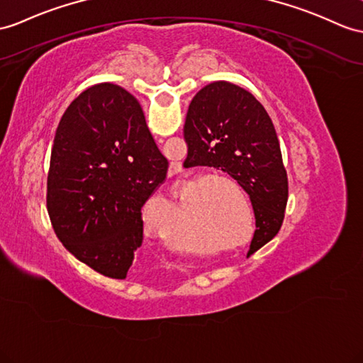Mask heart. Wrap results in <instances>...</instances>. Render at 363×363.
Wrapping results in <instances>:
<instances>
[{"mask_svg": "<svg viewBox=\"0 0 363 363\" xmlns=\"http://www.w3.org/2000/svg\"><path fill=\"white\" fill-rule=\"evenodd\" d=\"M147 228L149 229H151V231H152V234H155V235H158V231H157V228L155 226H152V225H149L147 223ZM172 246H174V248H177V243L172 240ZM179 248L180 250H186L188 248V245L186 243H180V246H179Z\"/></svg>", "mask_w": 363, "mask_h": 363, "instance_id": "heart-1", "label": "heart"}]
</instances>
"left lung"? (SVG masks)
<instances>
[{"instance_id": "obj_1", "label": "left lung", "mask_w": 363, "mask_h": 363, "mask_svg": "<svg viewBox=\"0 0 363 363\" xmlns=\"http://www.w3.org/2000/svg\"><path fill=\"white\" fill-rule=\"evenodd\" d=\"M184 167L214 166L248 192L255 233L248 255L277 235L288 201V177L272 121L255 96L214 82L194 96L184 121Z\"/></svg>"}]
</instances>
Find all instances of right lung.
<instances>
[{"label":"right lung","mask_w":363,"mask_h":363,"mask_svg":"<svg viewBox=\"0 0 363 363\" xmlns=\"http://www.w3.org/2000/svg\"><path fill=\"white\" fill-rule=\"evenodd\" d=\"M167 167L134 95L111 83L79 94L50 154L48 212L58 240L94 271L126 279L143 242L141 208Z\"/></svg>","instance_id":"add662e5"}]
</instances>
